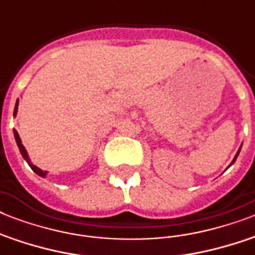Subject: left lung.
<instances>
[{
	"instance_id": "8db88e82",
	"label": "left lung",
	"mask_w": 255,
	"mask_h": 255,
	"mask_svg": "<svg viewBox=\"0 0 255 255\" xmlns=\"http://www.w3.org/2000/svg\"><path fill=\"white\" fill-rule=\"evenodd\" d=\"M240 151H241V148H240V149H238V152H237V155H236V157H234L233 159V161H232V164L234 163V161H236V159H237V156H238V153H240Z\"/></svg>"
}]
</instances>
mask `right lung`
<instances>
[{
	"label": "right lung",
	"instance_id": "right-lung-1",
	"mask_svg": "<svg viewBox=\"0 0 255 255\" xmlns=\"http://www.w3.org/2000/svg\"><path fill=\"white\" fill-rule=\"evenodd\" d=\"M17 110H18V100H17V103H15V107H14V115L17 114ZM14 137H15V141H17V145H18V148H19V152H21L22 157L26 160V163L29 164L30 168H31V169H33L34 172L38 174V176H41V177H45L46 174H47V172H46V170L39 169V168L35 167V165H34V164L30 161L29 156H27V152H26L25 147H23V144H22L21 139H19V135H18V132L15 131V129H14Z\"/></svg>",
	"mask_w": 255,
	"mask_h": 255
}]
</instances>
